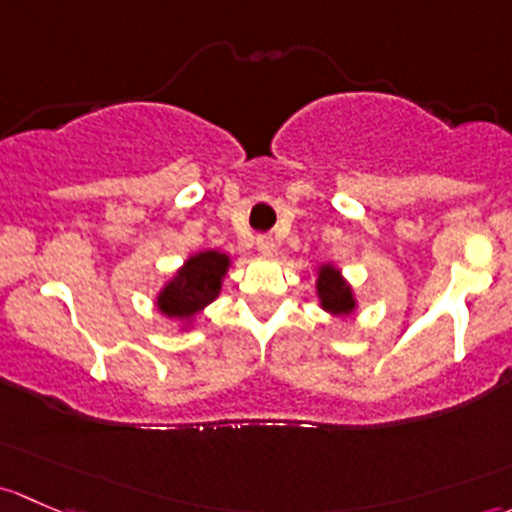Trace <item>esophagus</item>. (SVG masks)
Returning a JSON list of instances; mask_svg holds the SVG:
<instances>
[{
	"instance_id": "34e87169",
	"label": "esophagus",
	"mask_w": 512,
	"mask_h": 512,
	"mask_svg": "<svg viewBox=\"0 0 512 512\" xmlns=\"http://www.w3.org/2000/svg\"><path fill=\"white\" fill-rule=\"evenodd\" d=\"M256 246L261 254H271V251L276 249V241H273L271 234H261V236H256Z\"/></svg>"
}]
</instances>
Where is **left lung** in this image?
I'll return each mask as SVG.
<instances>
[{"instance_id": "8db88e82", "label": "left lung", "mask_w": 512, "mask_h": 512, "mask_svg": "<svg viewBox=\"0 0 512 512\" xmlns=\"http://www.w3.org/2000/svg\"><path fill=\"white\" fill-rule=\"evenodd\" d=\"M318 293L320 300H323V308L330 310V313H350V310L355 308L350 288L345 286V281H342L340 273H337L333 266L320 268Z\"/></svg>"}]
</instances>
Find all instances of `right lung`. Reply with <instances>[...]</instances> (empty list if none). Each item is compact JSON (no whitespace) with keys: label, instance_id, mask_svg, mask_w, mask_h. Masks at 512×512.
I'll return each instance as SVG.
<instances>
[{"label":"right lung","instance_id":"add662e5","mask_svg":"<svg viewBox=\"0 0 512 512\" xmlns=\"http://www.w3.org/2000/svg\"><path fill=\"white\" fill-rule=\"evenodd\" d=\"M226 266H229V258L219 251H204V254L189 258L175 281L160 295L162 313L172 315V318H189V315L199 313L219 295Z\"/></svg>","mask_w":512,"mask_h":512}]
</instances>
